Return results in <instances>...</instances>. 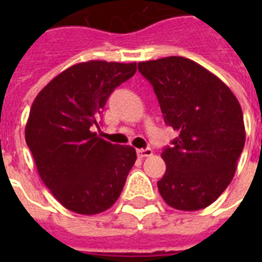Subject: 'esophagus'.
Returning a JSON list of instances; mask_svg holds the SVG:
<instances>
[{
  "label": "esophagus",
  "mask_w": 262,
  "mask_h": 262,
  "mask_svg": "<svg viewBox=\"0 0 262 262\" xmlns=\"http://www.w3.org/2000/svg\"><path fill=\"white\" fill-rule=\"evenodd\" d=\"M152 154H154V151H152L151 148H145V149H137V155H139V158H148V156H151Z\"/></svg>",
  "instance_id": "34e87169"
}]
</instances>
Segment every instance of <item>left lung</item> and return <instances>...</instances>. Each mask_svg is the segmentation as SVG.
Masks as SVG:
<instances>
[{
  "instance_id": "8db88e82",
  "label": "left lung",
  "mask_w": 262,
  "mask_h": 262,
  "mask_svg": "<svg viewBox=\"0 0 262 262\" xmlns=\"http://www.w3.org/2000/svg\"><path fill=\"white\" fill-rule=\"evenodd\" d=\"M152 84L164 123L179 133L162 152L160 195L179 211L211 205L234 178L245 145L242 108L226 84L194 61L166 57L139 62Z\"/></svg>"
}]
</instances>
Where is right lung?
<instances>
[{
  "mask_svg": "<svg viewBox=\"0 0 262 262\" xmlns=\"http://www.w3.org/2000/svg\"><path fill=\"white\" fill-rule=\"evenodd\" d=\"M137 71L136 62L88 61L55 76L35 98L26 141L39 177L61 205L96 215L114 205L137 156L91 129L111 92Z\"/></svg>",
  "mask_w": 262,
  "mask_h": 262,
  "instance_id": "right-lung-1",
  "label": "right lung"
}]
</instances>
